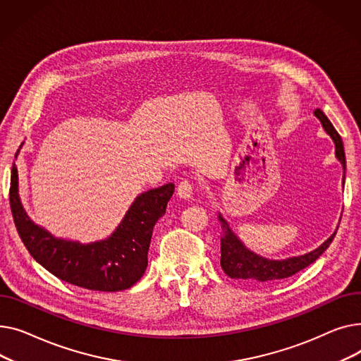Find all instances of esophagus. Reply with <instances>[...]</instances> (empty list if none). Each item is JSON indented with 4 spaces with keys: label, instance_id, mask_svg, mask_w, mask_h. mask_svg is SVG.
<instances>
[{
    "label": "esophagus",
    "instance_id": "obj_1",
    "mask_svg": "<svg viewBox=\"0 0 361 361\" xmlns=\"http://www.w3.org/2000/svg\"><path fill=\"white\" fill-rule=\"evenodd\" d=\"M176 192L179 198H190V195H192V183L189 179H182L176 188Z\"/></svg>",
    "mask_w": 361,
    "mask_h": 361
}]
</instances>
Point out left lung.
I'll return each instance as SVG.
<instances>
[{
	"mask_svg": "<svg viewBox=\"0 0 361 361\" xmlns=\"http://www.w3.org/2000/svg\"><path fill=\"white\" fill-rule=\"evenodd\" d=\"M314 115L319 118L325 131L334 140L335 154L338 160L341 161L344 167V175H345V153H344V145L340 134L336 133L334 125L321 109H316ZM219 220L221 221V227L224 231V236L221 238V259H220L223 271L228 275L230 279L242 280L246 283H257V284L286 280L291 277V275L305 269L322 255V253L329 247L331 242L336 235L335 231L325 243H322L317 249L306 253V255L287 258L283 261H269L246 249L235 233L230 230L227 221L221 217V214L219 216Z\"/></svg>",
	"mask_w": 361,
	"mask_h": 361,
	"instance_id": "obj_1",
	"label": "left lung"
}]
</instances>
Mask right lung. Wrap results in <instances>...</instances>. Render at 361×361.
Segmentation results:
<instances>
[{"label": "right lung", "instance_id": "right-lung-1", "mask_svg": "<svg viewBox=\"0 0 361 361\" xmlns=\"http://www.w3.org/2000/svg\"><path fill=\"white\" fill-rule=\"evenodd\" d=\"M173 190V183H166L141 194L114 235L90 245L56 239L32 223L20 204L14 164L10 208L21 242L30 255L55 277L87 290L121 291L133 287L145 272L154 224L164 216Z\"/></svg>", "mask_w": 361, "mask_h": 361}]
</instances>
